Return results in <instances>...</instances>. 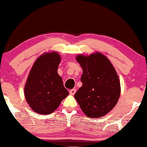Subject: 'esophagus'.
<instances>
[{
	"instance_id": "obj_1",
	"label": "esophagus",
	"mask_w": 147,
	"mask_h": 147,
	"mask_svg": "<svg viewBox=\"0 0 147 147\" xmlns=\"http://www.w3.org/2000/svg\"><path fill=\"white\" fill-rule=\"evenodd\" d=\"M76 89H72V90H71L69 91V94H71V95H74V94H76Z\"/></svg>"
}]
</instances>
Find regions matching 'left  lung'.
Here are the masks:
<instances>
[{
    "mask_svg": "<svg viewBox=\"0 0 147 147\" xmlns=\"http://www.w3.org/2000/svg\"><path fill=\"white\" fill-rule=\"evenodd\" d=\"M83 69L82 86L74 98L88 117L100 118L113 109L120 95V83L113 65L100 52L77 55Z\"/></svg>",
    "mask_w": 147,
    "mask_h": 147,
    "instance_id": "left-lung-1",
    "label": "left lung"
}]
</instances>
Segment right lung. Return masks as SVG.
Segmentation results:
<instances>
[{
	"mask_svg": "<svg viewBox=\"0 0 147 147\" xmlns=\"http://www.w3.org/2000/svg\"><path fill=\"white\" fill-rule=\"evenodd\" d=\"M60 61L57 52H47L35 60L30 70L24 94L30 108L38 114H51L69 94L57 73Z\"/></svg>",
	"mask_w": 147,
	"mask_h": 147,
	"instance_id": "right-lung-1",
	"label": "right lung"
}]
</instances>
